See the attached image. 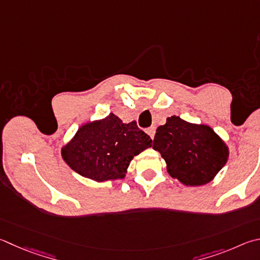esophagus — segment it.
<instances>
[{
  "instance_id": "esophagus-1",
  "label": "esophagus",
  "mask_w": 260,
  "mask_h": 260,
  "mask_svg": "<svg viewBox=\"0 0 260 260\" xmlns=\"http://www.w3.org/2000/svg\"><path fill=\"white\" fill-rule=\"evenodd\" d=\"M146 133H148L150 138L153 140V138H154V134H155V128H154L153 126H152V127H149V128L146 129Z\"/></svg>"
}]
</instances>
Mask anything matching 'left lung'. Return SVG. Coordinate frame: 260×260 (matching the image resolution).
Listing matches in <instances>:
<instances>
[{
	"label": "left lung",
	"instance_id": "1",
	"mask_svg": "<svg viewBox=\"0 0 260 260\" xmlns=\"http://www.w3.org/2000/svg\"><path fill=\"white\" fill-rule=\"evenodd\" d=\"M152 148L165 159L169 175L186 186L209 183L229 159L228 145L211 127L177 116L158 127Z\"/></svg>",
	"mask_w": 260,
	"mask_h": 260
}]
</instances>
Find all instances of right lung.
I'll return each instance as SVG.
<instances>
[{
  "label": "right lung",
  "mask_w": 260,
  "mask_h": 260,
  "mask_svg": "<svg viewBox=\"0 0 260 260\" xmlns=\"http://www.w3.org/2000/svg\"><path fill=\"white\" fill-rule=\"evenodd\" d=\"M152 145V140L135 121L125 124L110 114L82 125L61 154L68 166L95 182L124 178L135 155Z\"/></svg>",
  "instance_id": "1"
}]
</instances>
